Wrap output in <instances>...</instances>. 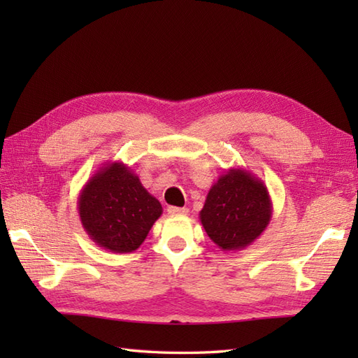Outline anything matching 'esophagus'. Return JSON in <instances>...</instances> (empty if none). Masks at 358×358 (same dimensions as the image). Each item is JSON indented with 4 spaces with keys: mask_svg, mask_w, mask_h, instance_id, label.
Here are the masks:
<instances>
[{
    "mask_svg": "<svg viewBox=\"0 0 358 358\" xmlns=\"http://www.w3.org/2000/svg\"><path fill=\"white\" fill-rule=\"evenodd\" d=\"M167 212H169L171 215H187L189 209H187V208H177V206H169V208H167Z\"/></svg>",
    "mask_w": 358,
    "mask_h": 358,
    "instance_id": "1",
    "label": "esophagus"
}]
</instances>
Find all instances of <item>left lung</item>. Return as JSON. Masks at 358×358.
I'll return each instance as SVG.
<instances>
[{
	"label": "left lung",
	"mask_w": 358,
	"mask_h": 358,
	"mask_svg": "<svg viewBox=\"0 0 358 358\" xmlns=\"http://www.w3.org/2000/svg\"><path fill=\"white\" fill-rule=\"evenodd\" d=\"M272 218L268 187L252 172L231 167L210 186L200 222L222 250H241L254 243Z\"/></svg>",
	"instance_id": "left-lung-1"
}]
</instances>
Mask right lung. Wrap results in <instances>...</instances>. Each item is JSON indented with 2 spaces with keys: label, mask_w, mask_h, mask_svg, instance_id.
Masks as SVG:
<instances>
[{
  "label": "right lung",
  "mask_w": 358,
  "mask_h": 358,
  "mask_svg": "<svg viewBox=\"0 0 358 358\" xmlns=\"http://www.w3.org/2000/svg\"><path fill=\"white\" fill-rule=\"evenodd\" d=\"M162 214V204L123 162L104 163L78 196V215L89 238L115 254L138 249Z\"/></svg>",
  "instance_id": "1"
}]
</instances>
